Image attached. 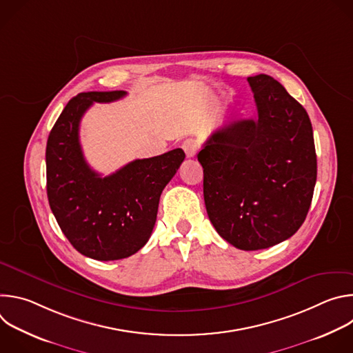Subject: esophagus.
Masks as SVG:
<instances>
[{
	"mask_svg": "<svg viewBox=\"0 0 353 353\" xmlns=\"http://www.w3.org/2000/svg\"><path fill=\"white\" fill-rule=\"evenodd\" d=\"M181 148H183V150L185 152L187 158H192L196 154V150H198V142L194 138H188V139H185L183 142Z\"/></svg>",
	"mask_w": 353,
	"mask_h": 353,
	"instance_id": "obj_1",
	"label": "esophagus"
}]
</instances>
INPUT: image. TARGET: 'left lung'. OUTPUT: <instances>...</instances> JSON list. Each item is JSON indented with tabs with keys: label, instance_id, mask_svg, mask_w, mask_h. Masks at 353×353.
<instances>
[{
	"label": "left lung",
	"instance_id": "8db88e82",
	"mask_svg": "<svg viewBox=\"0 0 353 353\" xmlns=\"http://www.w3.org/2000/svg\"><path fill=\"white\" fill-rule=\"evenodd\" d=\"M257 117L226 123L198 154L214 228L253 251L293 236L309 212L317 157L307 112L272 77L247 78Z\"/></svg>",
	"mask_w": 353,
	"mask_h": 353
}]
</instances>
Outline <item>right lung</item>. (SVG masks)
<instances>
[{
	"instance_id": "right-lung-1",
	"label": "right lung",
	"mask_w": 353,
	"mask_h": 353,
	"mask_svg": "<svg viewBox=\"0 0 353 353\" xmlns=\"http://www.w3.org/2000/svg\"><path fill=\"white\" fill-rule=\"evenodd\" d=\"M127 92H85L72 97L46 148L47 196L59 226L81 254L97 261L127 259L152 234L159 198L185 155L177 148L137 159L102 177L90 169L79 143V123L96 103H110Z\"/></svg>"
}]
</instances>
